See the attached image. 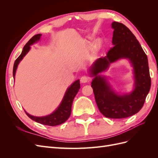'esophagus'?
Here are the masks:
<instances>
[{
    "instance_id": "1",
    "label": "esophagus",
    "mask_w": 158,
    "mask_h": 158,
    "mask_svg": "<svg viewBox=\"0 0 158 158\" xmlns=\"http://www.w3.org/2000/svg\"><path fill=\"white\" fill-rule=\"evenodd\" d=\"M80 82L82 83H84H84H88L89 82V78H88V76H83L80 78Z\"/></svg>"
}]
</instances>
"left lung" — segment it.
Wrapping results in <instances>:
<instances>
[{
    "label": "left lung",
    "mask_w": 158,
    "mask_h": 158,
    "mask_svg": "<svg viewBox=\"0 0 158 158\" xmlns=\"http://www.w3.org/2000/svg\"><path fill=\"white\" fill-rule=\"evenodd\" d=\"M112 43L114 45L105 57L95 62L90 69L95 76L92 87L97 106L105 117L123 118L137 113L144 106L151 86L148 57L139 42L128 28L121 23L113 22ZM128 58L135 74V89L128 94L119 96L114 93L106 80L98 75L109 64L121 58Z\"/></svg>",
    "instance_id": "obj_1"
}]
</instances>
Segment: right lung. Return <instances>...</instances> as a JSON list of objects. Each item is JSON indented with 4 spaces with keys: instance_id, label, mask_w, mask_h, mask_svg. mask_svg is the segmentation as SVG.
Returning a JSON list of instances; mask_svg holds the SVG:
<instances>
[{
    "instance_id": "1",
    "label": "right lung",
    "mask_w": 158,
    "mask_h": 158,
    "mask_svg": "<svg viewBox=\"0 0 158 158\" xmlns=\"http://www.w3.org/2000/svg\"><path fill=\"white\" fill-rule=\"evenodd\" d=\"M41 36V34H37L34 36H33L31 39L28 41L26 45L23 47L21 55L18 57L17 59L14 62L13 67L14 78V76H15L16 71L19 63H20V60L23 58V56L27 53V52L30 51V45L37 42V41H39ZM80 88V80H78L75 81V82L67 89V90H66L63 99V101H62L59 107L57 108L53 113L49 114V115L39 117L31 115V114H28L26 111L25 113L28 117L31 119H32L33 121L42 124V125L52 127L60 125V124L64 123L69 118L71 114L72 104H73L74 98H75L76 95L78 92V90Z\"/></svg>"
}]
</instances>
